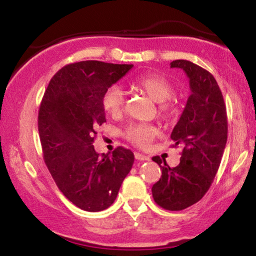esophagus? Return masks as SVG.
Instances as JSON below:
<instances>
[{"label":"esophagus","instance_id":"1","mask_svg":"<svg viewBox=\"0 0 256 256\" xmlns=\"http://www.w3.org/2000/svg\"><path fill=\"white\" fill-rule=\"evenodd\" d=\"M135 158L138 160H150L149 156H146V155H143V154H140V152H135Z\"/></svg>","mask_w":256,"mask_h":256}]
</instances>
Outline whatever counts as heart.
Returning <instances> with one entry per match:
<instances>
[{"label":"heart","mask_w":256,"mask_h":256,"mask_svg":"<svg viewBox=\"0 0 256 256\" xmlns=\"http://www.w3.org/2000/svg\"><path fill=\"white\" fill-rule=\"evenodd\" d=\"M134 86L157 104H160V114L163 118H169L172 113V107L166 104L174 96V87L166 78L158 74H146L135 80ZM104 110L110 116H118L124 110V94L118 86H110L104 90L101 99ZM156 128L148 124H132L124 130V136L128 141L138 146L144 148L155 138Z\"/></svg>","instance_id":"heart-1"}]
</instances>
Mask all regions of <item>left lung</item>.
Listing matches in <instances>:
<instances>
[{"instance_id": "left-lung-1", "label": "left lung", "mask_w": 256, "mask_h": 256, "mask_svg": "<svg viewBox=\"0 0 256 256\" xmlns=\"http://www.w3.org/2000/svg\"><path fill=\"white\" fill-rule=\"evenodd\" d=\"M170 68L186 73L190 96L171 138L180 146V162L170 168L166 160L152 157L162 170L152 185L154 200L169 211H180L196 204L211 186L227 142V114L224 98L214 76L194 62L178 59Z\"/></svg>"}]
</instances>
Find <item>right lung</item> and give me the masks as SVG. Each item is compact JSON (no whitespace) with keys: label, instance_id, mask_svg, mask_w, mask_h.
Listing matches in <instances>:
<instances>
[{"label":"right lung","instance_id":"obj_1","mask_svg":"<svg viewBox=\"0 0 256 256\" xmlns=\"http://www.w3.org/2000/svg\"><path fill=\"white\" fill-rule=\"evenodd\" d=\"M132 66L68 64L52 76L42 100L38 132L45 164L62 194L84 211L110 208L134 163V154L124 146L102 155L93 146L98 126L106 122L104 90Z\"/></svg>","mask_w":256,"mask_h":256}]
</instances>
